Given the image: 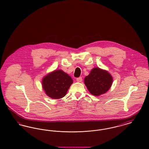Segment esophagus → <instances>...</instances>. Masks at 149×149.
I'll use <instances>...</instances> for the list:
<instances>
[{"label":"esophagus","mask_w":149,"mask_h":149,"mask_svg":"<svg viewBox=\"0 0 149 149\" xmlns=\"http://www.w3.org/2000/svg\"><path fill=\"white\" fill-rule=\"evenodd\" d=\"M77 81L79 82V83H80L82 81V78L81 77H79L77 79Z\"/></svg>","instance_id":"obj_1"}]
</instances>
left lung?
<instances>
[{"mask_svg": "<svg viewBox=\"0 0 149 149\" xmlns=\"http://www.w3.org/2000/svg\"><path fill=\"white\" fill-rule=\"evenodd\" d=\"M88 90L94 96H99L108 91L113 83V78L108 71L94 68L84 78Z\"/></svg>", "mask_w": 149, "mask_h": 149, "instance_id": "left-lung-1", "label": "left lung"}]
</instances>
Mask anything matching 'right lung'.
<instances>
[{"mask_svg":"<svg viewBox=\"0 0 149 149\" xmlns=\"http://www.w3.org/2000/svg\"><path fill=\"white\" fill-rule=\"evenodd\" d=\"M72 83L70 76L62 70L52 71L42 80L43 89L46 94L55 99L63 98Z\"/></svg>","mask_w":149,"mask_h":149,"instance_id":"obj_1","label":"right lung"}]
</instances>
